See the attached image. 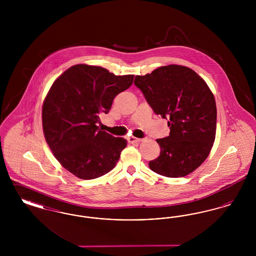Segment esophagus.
Instances as JSON below:
<instances>
[{"label": "esophagus", "instance_id": "1", "mask_svg": "<svg viewBox=\"0 0 256 256\" xmlns=\"http://www.w3.org/2000/svg\"><path fill=\"white\" fill-rule=\"evenodd\" d=\"M142 139H139V138H135V137H130L128 138V142L130 143H139L141 142Z\"/></svg>", "mask_w": 256, "mask_h": 256}]
</instances>
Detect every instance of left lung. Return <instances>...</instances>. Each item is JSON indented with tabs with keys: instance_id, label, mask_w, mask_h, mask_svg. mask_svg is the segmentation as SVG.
Wrapping results in <instances>:
<instances>
[{
	"instance_id": "8db88e82",
	"label": "left lung",
	"mask_w": 256,
	"mask_h": 256,
	"mask_svg": "<svg viewBox=\"0 0 256 256\" xmlns=\"http://www.w3.org/2000/svg\"><path fill=\"white\" fill-rule=\"evenodd\" d=\"M134 84L156 114L168 117L170 135L156 139L160 156L148 167L167 178H182L207 158L216 136L217 108L206 82L194 70L170 64L145 76Z\"/></svg>"
}]
</instances>
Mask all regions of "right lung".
Listing matches in <instances>:
<instances>
[{"mask_svg":"<svg viewBox=\"0 0 256 256\" xmlns=\"http://www.w3.org/2000/svg\"><path fill=\"white\" fill-rule=\"evenodd\" d=\"M134 78L76 64L50 86L42 106L44 136L62 167L78 178H97L116 166L126 140L100 130L98 124Z\"/></svg>","mask_w":256,"mask_h":256,"instance_id":"1","label":"right lung"}]
</instances>
